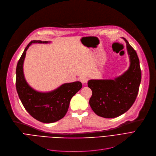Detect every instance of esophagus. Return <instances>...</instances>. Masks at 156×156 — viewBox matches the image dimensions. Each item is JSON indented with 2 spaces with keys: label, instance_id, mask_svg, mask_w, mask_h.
Listing matches in <instances>:
<instances>
[{
  "label": "esophagus",
  "instance_id": "esophagus-1",
  "mask_svg": "<svg viewBox=\"0 0 156 156\" xmlns=\"http://www.w3.org/2000/svg\"><path fill=\"white\" fill-rule=\"evenodd\" d=\"M80 82L82 83L83 84H85V83H87L88 79H87V77L82 76V77H80Z\"/></svg>",
  "mask_w": 156,
  "mask_h": 156
}]
</instances>
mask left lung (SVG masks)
<instances>
[{"label":"left lung","instance_id":"8db88e82","mask_svg":"<svg viewBox=\"0 0 156 156\" xmlns=\"http://www.w3.org/2000/svg\"><path fill=\"white\" fill-rule=\"evenodd\" d=\"M123 39L130 59L129 69L114 80H90L87 83L92 91L90 105L93 112L102 117L114 118L127 112L138 93L142 78L139 59L136 51Z\"/></svg>","mask_w":156,"mask_h":156}]
</instances>
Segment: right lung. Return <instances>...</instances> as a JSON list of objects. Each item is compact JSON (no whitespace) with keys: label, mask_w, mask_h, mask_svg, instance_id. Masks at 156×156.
I'll list each match as a JSON object with an SVG mask.
<instances>
[{"label":"right lung","mask_w":156,"mask_h":156,"mask_svg":"<svg viewBox=\"0 0 156 156\" xmlns=\"http://www.w3.org/2000/svg\"><path fill=\"white\" fill-rule=\"evenodd\" d=\"M48 41H32L25 49L16 66V87L19 98L27 112L36 120L51 123L62 119L66 114L71 98L82 88L79 81L62 85L49 93L35 91L26 82L23 64L26 51L32 43H48Z\"/></svg>","instance_id":"add662e5"}]
</instances>
